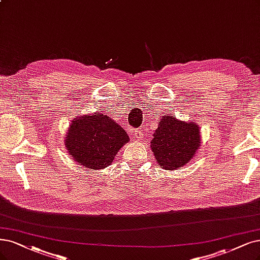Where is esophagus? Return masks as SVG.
<instances>
[{"mask_svg": "<svg viewBox=\"0 0 260 260\" xmlns=\"http://www.w3.org/2000/svg\"><path fill=\"white\" fill-rule=\"evenodd\" d=\"M134 137L137 138V139L142 138V133L140 131H135V133H134Z\"/></svg>", "mask_w": 260, "mask_h": 260, "instance_id": "esophagus-1", "label": "esophagus"}]
</instances>
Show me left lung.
Here are the masks:
<instances>
[{"mask_svg": "<svg viewBox=\"0 0 260 260\" xmlns=\"http://www.w3.org/2000/svg\"><path fill=\"white\" fill-rule=\"evenodd\" d=\"M200 147V132L194 122H182L162 115L153 134L151 149L159 167L175 170L187 164Z\"/></svg>", "mask_w": 260, "mask_h": 260, "instance_id": "8db88e82", "label": "left lung"}]
</instances>
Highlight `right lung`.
Instances as JSON below:
<instances>
[{
  "label": "right lung",
  "mask_w": 260,
  "mask_h": 260,
  "mask_svg": "<svg viewBox=\"0 0 260 260\" xmlns=\"http://www.w3.org/2000/svg\"><path fill=\"white\" fill-rule=\"evenodd\" d=\"M128 140L126 132L109 115L94 113L72 121L65 147L77 162L98 170L109 166Z\"/></svg>",
  "instance_id": "obj_1"
}]
</instances>
